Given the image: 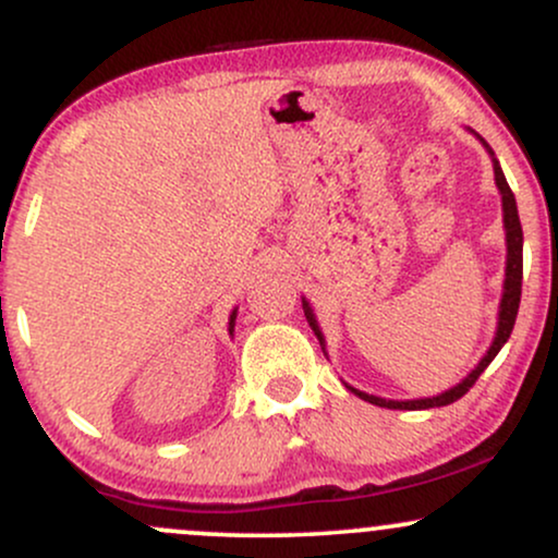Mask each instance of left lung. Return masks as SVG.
Listing matches in <instances>:
<instances>
[{
  "mask_svg": "<svg viewBox=\"0 0 558 558\" xmlns=\"http://www.w3.org/2000/svg\"><path fill=\"white\" fill-rule=\"evenodd\" d=\"M493 172H496V185L498 191H501V198H504V226H506V248H509V257H506V283H504V299H501V312H498V332H496V341L488 349V354L483 356V362L477 364L475 369H472L470 375L464 377L462 383H459L457 388L446 390V393L440 396H433V399H417V401H386V399H377V396H369V393H362V390L351 388L356 396L369 403H377V407H386V409H433V407H448V403L459 401L462 396L470 390L472 386L477 383V377L485 373V367L496 360V354L501 351V345L509 341L511 330H514V319H517V312H520V296H522V226H520V215H517V202H514V194H511L509 183H506L504 178V170L501 165L493 159ZM304 315L310 319L312 330H315V336L323 341V332H319L317 323H315V315H312L310 304L304 301Z\"/></svg>",
  "mask_w": 558,
  "mask_h": 558,
  "instance_id": "left-lung-1",
  "label": "left lung"
}]
</instances>
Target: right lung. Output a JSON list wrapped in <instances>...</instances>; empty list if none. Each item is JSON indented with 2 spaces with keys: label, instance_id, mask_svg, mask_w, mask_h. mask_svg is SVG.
I'll return each instance as SVG.
<instances>
[{
  "label": "right lung",
  "instance_id": "add662e5",
  "mask_svg": "<svg viewBox=\"0 0 558 558\" xmlns=\"http://www.w3.org/2000/svg\"><path fill=\"white\" fill-rule=\"evenodd\" d=\"M233 323H235V315H230V332H233Z\"/></svg>",
  "mask_w": 558,
  "mask_h": 558
}]
</instances>
